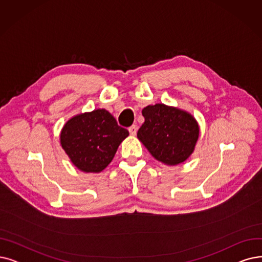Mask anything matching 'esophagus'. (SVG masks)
Returning a JSON list of instances; mask_svg holds the SVG:
<instances>
[{
	"label": "esophagus",
	"mask_w": 262,
	"mask_h": 262,
	"mask_svg": "<svg viewBox=\"0 0 262 262\" xmlns=\"http://www.w3.org/2000/svg\"><path fill=\"white\" fill-rule=\"evenodd\" d=\"M129 132H130L131 135H135V134H137V132H138V125H137V124L131 125V127L129 128Z\"/></svg>",
	"instance_id": "34e87169"
}]
</instances>
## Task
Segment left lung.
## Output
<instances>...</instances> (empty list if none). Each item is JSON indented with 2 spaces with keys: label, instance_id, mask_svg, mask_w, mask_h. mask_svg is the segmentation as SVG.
Returning a JSON list of instances; mask_svg holds the SVG:
<instances>
[{
  "label": "left lung",
  "instance_id": "8db88e82",
  "mask_svg": "<svg viewBox=\"0 0 262 262\" xmlns=\"http://www.w3.org/2000/svg\"><path fill=\"white\" fill-rule=\"evenodd\" d=\"M142 115L145 121L138 139L156 160L176 165L189 158L200 132L191 114L158 103L144 107Z\"/></svg>",
  "mask_w": 262,
  "mask_h": 262
}]
</instances>
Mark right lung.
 <instances>
[{
	"instance_id": "1",
	"label": "right lung",
	"mask_w": 262,
	"mask_h": 262,
	"mask_svg": "<svg viewBox=\"0 0 262 262\" xmlns=\"http://www.w3.org/2000/svg\"><path fill=\"white\" fill-rule=\"evenodd\" d=\"M128 135L108 111L99 108L69 119L61 130L60 143L78 170L100 173Z\"/></svg>"
}]
</instances>
